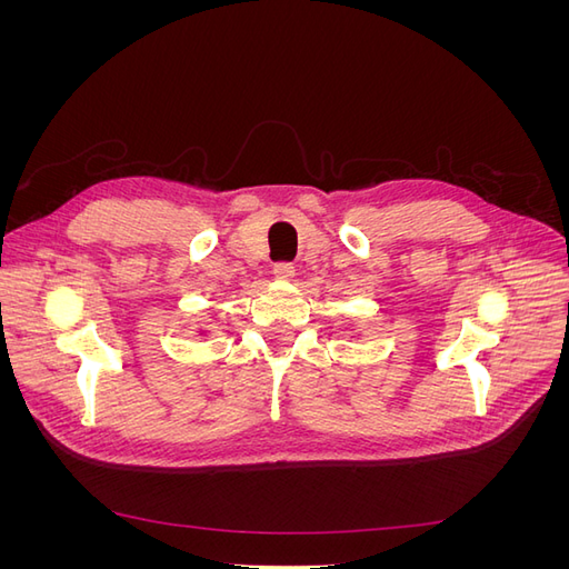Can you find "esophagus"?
Returning <instances> with one entry per match:
<instances>
[{"instance_id":"obj_1","label":"esophagus","mask_w":569,"mask_h":569,"mask_svg":"<svg viewBox=\"0 0 569 569\" xmlns=\"http://www.w3.org/2000/svg\"><path fill=\"white\" fill-rule=\"evenodd\" d=\"M272 274L280 282H291V278H295V266H291V263H278V266L272 268Z\"/></svg>"}]
</instances>
